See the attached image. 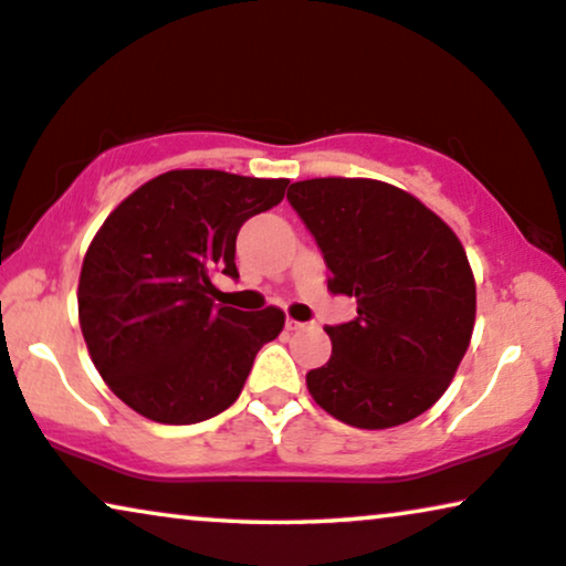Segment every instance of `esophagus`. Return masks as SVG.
I'll return each mask as SVG.
<instances>
[{
	"label": "esophagus",
	"instance_id": "esophagus-1",
	"mask_svg": "<svg viewBox=\"0 0 566 566\" xmlns=\"http://www.w3.org/2000/svg\"><path fill=\"white\" fill-rule=\"evenodd\" d=\"M284 326H287V331H300V328H305V323L303 321H295V318H287V323H284Z\"/></svg>",
	"mask_w": 566,
	"mask_h": 566
}]
</instances>
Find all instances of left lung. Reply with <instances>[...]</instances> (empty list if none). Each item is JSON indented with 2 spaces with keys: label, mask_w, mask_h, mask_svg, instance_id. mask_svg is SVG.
<instances>
[{
  "label": "left lung",
  "mask_w": 566,
  "mask_h": 566,
  "mask_svg": "<svg viewBox=\"0 0 566 566\" xmlns=\"http://www.w3.org/2000/svg\"><path fill=\"white\" fill-rule=\"evenodd\" d=\"M357 318L326 326L331 359L307 373L313 401L357 429L417 419L455 378L476 321V282L453 230L403 188L311 178L287 191Z\"/></svg>",
  "instance_id": "obj_1"
}]
</instances>
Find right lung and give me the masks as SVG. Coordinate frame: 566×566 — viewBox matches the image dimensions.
<instances>
[{"mask_svg": "<svg viewBox=\"0 0 566 566\" xmlns=\"http://www.w3.org/2000/svg\"><path fill=\"white\" fill-rule=\"evenodd\" d=\"M287 184L168 170L95 232L80 271V328L105 386L129 409L160 424H196L235 403L284 313L217 305L212 279L238 276V230L276 207Z\"/></svg>", "mask_w": 566, "mask_h": 566, "instance_id": "right-lung-1", "label": "right lung"}]
</instances>
